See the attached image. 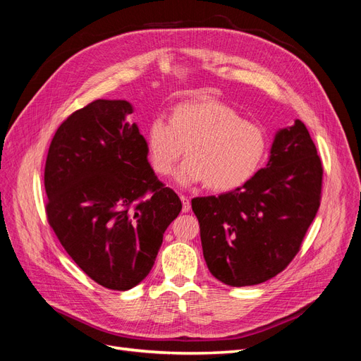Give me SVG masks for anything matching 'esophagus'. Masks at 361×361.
Masks as SVG:
<instances>
[{
    "label": "esophagus",
    "mask_w": 361,
    "mask_h": 361,
    "mask_svg": "<svg viewBox=\"0 0 361 361\" xmlns=\"http://www.w3.org/2000/svg\"><path fill=\"white\" fill-rule=\"evenodd\" d=\"M180 200H182V211H183V212H188V211L191 209V202H190V199L187 197V195L180 194Z\"/></svg>",
    "instance_id": "1"
}]
</instances>
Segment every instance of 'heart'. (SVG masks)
<instances>
[{
  "label": "heart",
  "instance_id": "1",
  "mask_svg": "<svg viewBox=\"0 0 361 361\" xmlns=\"http://www.w3.org/2000/svg\"><path fill=\"white\" fill-rule=\"evenodd\" d=\"M185 146L190 157L176 171V180L180 185L206 182L214 191H228L253 178L265 157L267 137L264 129L244 120L232 106L204 99L179 104L170 122L157 116L147 128V157L162 176L173 171Z\"/></svg>",
  "mask_w": 361,
  "mask_h": 361
}]
</instances>
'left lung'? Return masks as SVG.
Returning <instances> with one entry per match:
<instances>
[{"label": "left lung", "mask_w": 361, "mask_h": 361, "mask_svg": "<svg viewBox=\"0 0 361 361\" xmlns=\"http://www.w3.org/2000/svg\"><path fill=\"white\" fill-rule=\"evenodd\" d=\"M322 162L307 128L280 129L265 169L231 192L191 200L211 274L241 288L285 269L321 204Z\"/></svg>", "instance_id": "1"}]
</instances>
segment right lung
Segmentation results:
<instances>
[{
	"mask_svg": "<svg viewBox=\"0 0 361 361\" xmlns=\"http://www.w3.org/2000/svg\"><path fill=\"white\" fill-rule=\"evenodd\" d=\"M126 101L96 99L59 126L45 164L48 223L72 260L97 285L137 286L182 209L158 180Z\"/></svg>",
	"mask_w": 361,
	"mask_h": 361,
	"instance_id": "1",
	"label": "right lung"
}]
</instances>
